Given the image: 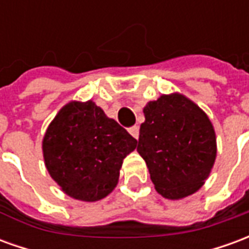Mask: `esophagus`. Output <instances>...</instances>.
Masks as SVG:
<instances>
[{"instance_id": "esophagus-1", "label": "esophagus", "mask_w": 249, "mask_h": 249, "mask_svg": "<svg viewBox=\"0 0 249 249\" xmlns=\"http://www.w3.org/2000/svg\"><path fill=\"white\" fill-rule=\"evenodd\" d=\"M128 132H129L130 135L133 136L135 139H139V126H130L129 129H128Z\"/></svg>"}]
</instances>
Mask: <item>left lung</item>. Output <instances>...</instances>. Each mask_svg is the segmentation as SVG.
Returning a JSON list of instances; mask_svg holds the SVG:
<instances>
[{
	"instance_id": "left-lung-1",
	"label": "left lung",
	"mask_w": 249,
	"mask_h": 249,
	"mask_svg": "<svg viewBox=\"0 0 249 249\" xmlns=\"http://www.w3.org/2000/svg\"><path fill=\"white\" fill-rule=\"evenodd\" d=\"M144 116L137 152L145 160L157 192L178 200L198 191L217 152L208 116L180 93L149 101Z\"/></svg>"
}]
</instances>
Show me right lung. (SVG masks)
Listing matches in <instances>:
<instances>
[{
	"label": "right lung",
	"mask_w": 249,
	"mask_h": 249,
	"mask_svg": "<svg viewBox=\"0 0 249 249\" xmlns=\"http://www.w3.org/2000/svg\"><path fill=\"white\" fill-rule=\"evenodd\" d=\"M136 146L137 140L92 100L62 107L42 140L52 178L81 201H97L113 191L123 160Z\"/></svg>",
	"instance_id": "obj_1"
}]
</instances>
